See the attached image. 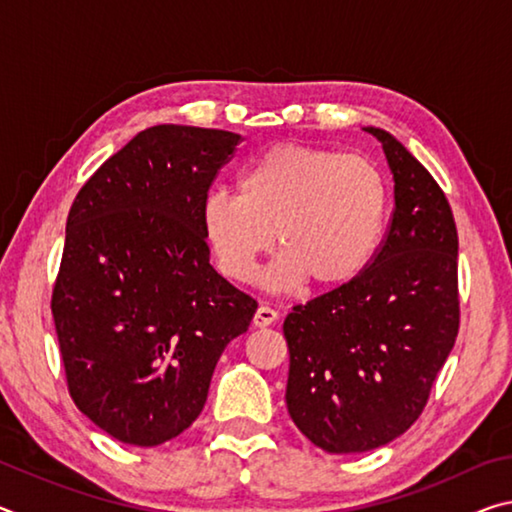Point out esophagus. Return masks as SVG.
I'll list each match as a JSON object with an SVG mask.
<instances>
[{"mask_svg": "<svg viewBox=\"0 0 512 512\" xmlns=\"http://www.w3.org/2000/svg\"><path fill=\"white\" fill-rule=\"evenodd\" d=\"M277 311L273 309V307H268V305H259V309L255 311V318H253V323L257 325V327H268V325H273L275 320H277Z\"/></svg>", "mask_w": 512, "mask_h": 512, "instance_id": "esophagus-1", "label": "esophagus"}]
</instances>
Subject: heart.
I'll return each instance as SVG.
<instances>
[{
  "mask_svg": "<svg viewBox=\"0 0 512 512\" xmlns=\"http://www.w3.org/2000/svg\"><path fill=\"white\" fill-rule=\"evenodd\" d=\"M386 176L359 153L277 144L248 164L237 196L212 192L201 228L214 264L232 282L255 280L259 259L277 244L266 275L273 289H343L368 271L384 241Z\"/></svg>",
  "mask_w": 512,
  "mask_h": 512,
  "instance_id": "heart-1",
  "label": "heart"
}]
</instances>
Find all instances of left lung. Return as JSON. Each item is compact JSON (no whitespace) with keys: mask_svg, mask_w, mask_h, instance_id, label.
I'll use <instances>...</instances> for the list:
<instances>
[{"mask_svg":"<svg viewBox=\"0 0 512 512\" xmlns=\"http://www.w3.org/2000/svg\"><path fill=\"white\" fill-rule=\"evenodd\" d=\"M395 180V210L359 280L284 318L287 409L329 454L370 452L420 418L458 336V235L431 173L368 126Z\"/></svg>","mask_w":512,"mask_h":512,"instance_id":"obj_1","label":"left lung"}]
</instances>
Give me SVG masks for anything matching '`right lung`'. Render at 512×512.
<instances>
[{
  "label": "right lung",
  "mask_w": 512,
  "mask_h": 512,
  "mask_svg": "<svg viewBox=\"0 0 512 512\" xmlns=\"http://www.w3.org/2000/svg\"><path fill=\"white\" fill-rule=\"evenodd\" d=\"M239 142L216 128H146L69 210L51 293L67 388L126 445H162L201 415L216 361L257 311L214 271L201 228V205Z\"/></svg>",
  "instance_id": "right-lung-1"
}]
</instances>
